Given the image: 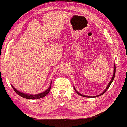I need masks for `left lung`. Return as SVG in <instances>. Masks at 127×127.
<instances>
[{"mask_svg": "<svg viewBox=\"0 0 127 127\" xmlns=\"http://www.w3.org/2000/svg\"><path fill=\"white\" fill-rule=\"evenodd\" d=\"M114 74H113V76H112V79H111V81H110V82L109 83L108 85L107 86V87H106V89H105V90L103 92L101 93L100 94H99V95H96V96H87V95H83V94H82L80 93L79 92H77V90H76V89L75 88V87H74V89H75V91H76V93H77L78 94H79L80 95L82 96H83V97H86V98H96V97H98V96H100V95H102V94H104V93L105 92H106V91H107V89L109 88V87H110V85H111V83L112 82L113 80H114V78H115V72H116V66H115V64H114Z\"/></svg>", "mask_w": 127, "mask_h": 127, "instance_id": "left-lung-1", "label": "left lung"}]
</instances>
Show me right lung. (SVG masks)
Wrapping results in <instances>:
<instances>
[{
    "label": "right lung",
    "instance_id": "right-lung-1",
    "mask_svg": "<svg viewBox=\"0 0 127 127\" xmlns=\"http://www.w3.org/2000/svg\"><path fill=\"white\" fill-rule=\"evenodd\" d=\"M51 83H52V81L51 82L49 87H48L45 91L43 92H42L41 93L35 94V95H32V94H26V93L21 92L18 91V90H16V89L14 87H13L12 85H11V86L13 88V90L15 91V92L17 93L18 95H19L21 97H22V98H26L27 99H38L44 98V96H45L48 93H49V92L51 90Z\"/></svg>",
    "mask_w": 127,
    "mask_h": 127
}]
</instances>
